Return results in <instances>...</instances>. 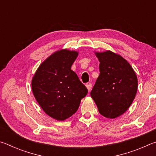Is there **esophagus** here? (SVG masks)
<instances>
[{
	"mask_svg": "<svg viewBox=\"0 0 156 156\" xmlns=\"http://www.w3.org/2000/svg\"><path fill=\"white\" fill-rule=\"evenodd\" d=\"M85 86H86V87L87 88L88 91H90L91 89V87H92V84H91V83H86Z\"/></svg>",
	"mask_w": 156,
	"mask_h": 156,
	"instance_id": "esophagus-1",
	"label": "esophagus"
}]
</instances>
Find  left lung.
<instances>
[{
	"label": "left lung",
	"instance_id": "8db88e82",
	"mask_svg": "<svg viewBox=\"0 0 156 156\" xmlns=\"http://www.w3.org/2000/svg\"><path fill=\"white\" fill-rule=\"evenodd\" d=\"M95 54L100 61V75L91 96L100 114L114 119L122 115L133 102L138 78L131 65L120 55L109 50Z\"/></svg>",
	"mask_w": 156,
	"mask_h": 156
}]
</instances>
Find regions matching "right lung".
<instances>
[{"label":"right lung","mask_w":156,"mask_h":156,"mask_svg":"<svg viewBox=\"0 0 156 156\" xmlns=\"http://www.w3.org/2000/svg\"><path fill=\"white\" fill-rule=\"evenodd\" d=\"M78 52L63 49L41 63L31 80L34 97L50 117L63 121L78 110L87 89L71 69Z\"/></svg>","instance_id":"1"}]
</instances>
